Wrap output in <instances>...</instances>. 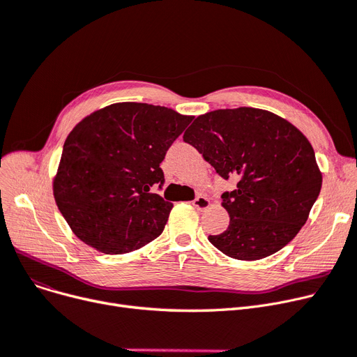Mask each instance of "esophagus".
<instances>
[{
  "label": "esophagus",
  "mask_w": 357,
  "mask_h": 357,
  "mask_svg": "<svg viewBox=\"0 0 357 357\" xmlns=\"http://www.w3.org/2000/svg\"><path fill=\"white\" fill-rule=\"evenodd\" d=\"M193 206L197 208V211H200V212H203V211H206V208L211 206V200H208L206 196H197L195 200H193Z\"/></svg>",
  "instance_id": "esophagus-1"
}]
</instances>
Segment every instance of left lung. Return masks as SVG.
Listing matches in <instances>:
<instances>
[{"label": "left lung", "mask_w": 357, "mask_h": 357, "mask_svg": "<svg viewBox=\"0 0 357 357\" xmlns=\"http://www.w3.org/2000/svg\"><path fill=\"white\" fill-rule=\"evenodd\" d=\"M216 173L238 178L222 195L230 222L208 241L225 255L257 261L296 238L321 190L310 141L287 119L257 108L218 109L195 119L184 135Z\"/></svg>", "instance_id": "obj_1"}]
</instances>
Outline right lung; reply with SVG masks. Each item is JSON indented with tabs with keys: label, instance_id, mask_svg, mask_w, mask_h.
<instances>
[{
	"label": "right lung",
	"instance_id": "obj_1",
	"mask_svg": "<svg viewBox=\"0 0 357 357\" xmlns=\"http://www.w3.org/2000/svg\"><path fill=\"white\" fill-rule=\"evenodd\" d=\"M193 116L122 102L83 118L68 135L53 181L73 234L103 254L132 252L161 235L173 203L151 193L161 161Z\"/></svg>",
	"mask_w": 357,
	"mask_h": 357
}]
</instances>
